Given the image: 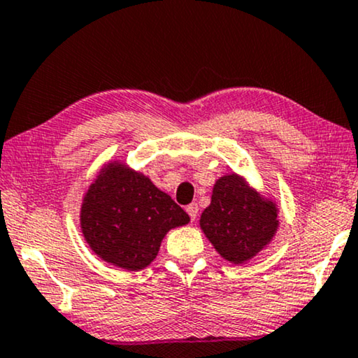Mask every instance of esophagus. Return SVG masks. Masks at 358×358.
I'll use <instances>...</instances> for the list:
<instances>
[{"mask_svg":"<svg viewBox=\"0 0 358 358\" xmlns=\"http://www.w3.org/2000/svg\"><path fill=\"white\" fill-rule=\"evenodd\" d=\"M185 212L189 213L190 220L194 222V220L197 219V213H199V206H197V203H190V206L185 207Z\"/></svg>","mask_w":358,"mask_h":358,"instance_id":"1","label":"esophagus"}]
</instances>
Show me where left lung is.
Listing matches in <instances>:
<instances>
[{
    "instance_id": "1",
    "label": "left lung",
    "mask_w": 358,
    "mask_h": 358,
    "mask_svg": "<svg viewBox=\"0 0 358 358\" xmlns=\"http://www.w3.org/2000/svg\"><path fill=\"white\" fill-rule=\"evenodd\" d=\"M201 227L225 259L243 263L266 247L278 229L276 206L250 189L236 174L213 185L212 202L201 215Z\"/></svg>"
}]
</instances>
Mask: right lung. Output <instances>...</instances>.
I'll use <instances>...</instances> for the list:
<instances>
[{
	"label": "right lung",
	"instance_id": "obj_1",
	"mask_svg": "<svg viewBox=\"0 0 358 358\" xmlns=\"http://www.w3.org/2000/svg\"><path fill=\"white\" fill-rule=\"evenodd\" d=\"M80 222L100 258L138 271L156 258L166 231L187 224L189 215L143 174L111 164L88 189Z\"/></svg>",
	"mask_w": 358,
	"mask_h": 358
}]
</instances>
